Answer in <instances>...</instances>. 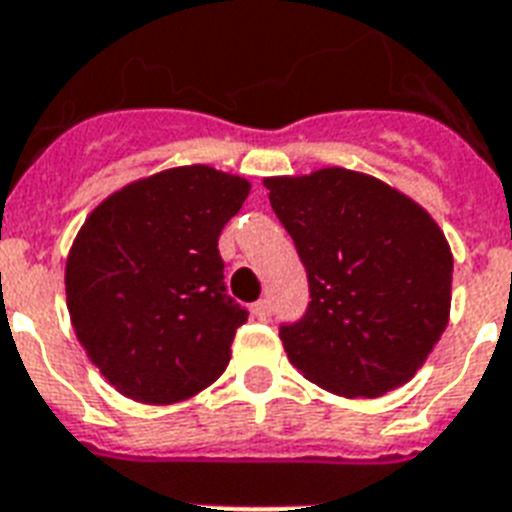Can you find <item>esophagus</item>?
Masks as SVG:
<instances>
[{
	"mask_svg": "<svg viewBox=\"0 0 512 512\" xmlns=\"http://www.w3.org/2000/svg\"><path fill=\"white\" fill-rule=\"evenodd\" d=\"M252 313H255L257 321H270V313H273L270 299H257L255 305H252Z\"/></svg>",
	"mask_w": 512,
	"mask_h": 512,
	"instance_id": "esophagus-1",
	"label": "esophagus"
}]
</instances>
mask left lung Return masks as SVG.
<instances>
[{
	"instance_id": "1",
	"label": "left lung",
	"mask_w": 512,
	"mask_h": 512,
	"mask_svg": "<svg viewBox=\"0 0 512 512\" xmlns=\"http://www.w3.org/2000/svg\"><path fill=\"white\" fill-rule=\"evenodd\" d=\"M265 186L310 286L305 315L278 331L289 363L344 397L410 381L450 318L452 252L431 215L344 168Z\"/></svg>"
}]
</instances>
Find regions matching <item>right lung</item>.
I'll list each match as a JSON object with an SVG mask.
<instances>
[{"label": "right lung", "mask_w": 512, "mask_h": 512, "mask_svg": "<svg viewBox=\"0 0 512 512\" xmlns=\"http://www.w3.org/2000/svg\"><path fill=\"white\" fill-rule=\"evenodd\" d=\"M249 184L207 165L162 170L107 197L65 265L70 321L120 394L170 405L226 371L247 321L226 294L218 236Z\"/></svg>", "instance_id": "add662e5"}]
</instances>
